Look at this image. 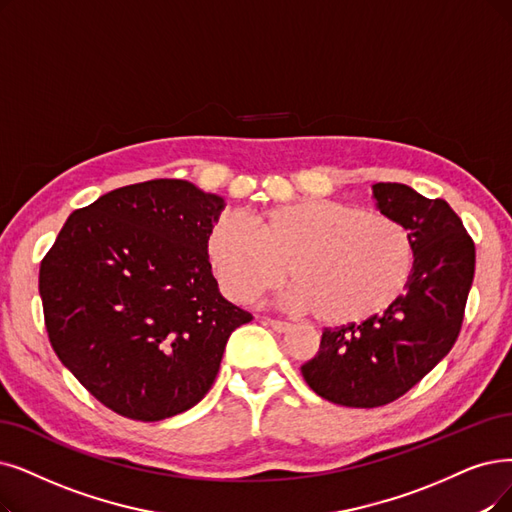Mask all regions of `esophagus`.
Segmentation results:
<instances>
[{"label":"esophagus","instance_id":"1","mask_svg":"<svg viewBox=\"0 0 512 512\" xmlns=\"http://www.w3.org/2000/svg\"><path fill=\"white\" fill-rule=\"evenodd\" d=\"M264 323H267L269 327H273V330H275V332H279V334L288 332L290 327H292V323H288V321H279V319H264Z\"/></svg>","mask_w":512,"mask_h":512}]
</instances>
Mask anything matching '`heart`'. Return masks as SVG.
Masks as SVG:
<instances>
[{
	"label": "heart",
	"instance_id": "heart-1",
	"mask_svg": "<svg viewBox=\"0 0 512 512\" xmlns=\"http://www.w3.org/2000/svg\"><path fill=\"white\" fill-rule=\"evenodd\" d=\"M206 254L222 292L237 302L275 290L290 273L285 304L325 325L378 317L416 269V243L399 220L330 199L283 203L252 222L220 214Z\"/></svg>",
	"mask_w": 512,
	"mask_h": 512
}]
</instances>
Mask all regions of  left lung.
I'll list each match as a JSON object with an SVG mask.
<instances>
[{
	"instance_id": "obj_1",
	"label": "left lung",
	"mask_w": 512,
	"mask_h": 512,
	"mask_svg": "<svg viewBox=\"0 0 512 512\" xmlns=\"http://www.w3.org/2000/svg\"><path fill=\"white\" fill-rule=\"evenodd\" d=\"M374 197L384 216L412 233L416 269L382 315L325 327L317 355L300 367L319 397L346 407L399 399L452 351L475 277V243L447 201L399 182H378Z\"/></svg>"
}]
</instances>
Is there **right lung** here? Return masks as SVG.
I'll list each match as a JSON object with an SVG mask.
<instances>
[{
    "mask_svg": "<svg viewBox=\"0 0 512 512\" xmlns=\"http://www.w3.org/2000/svg\"><path fill=\"white\" fill-rule=\"evenodd\" d=\"M224 199L187 180L121 187L75 210L39 267L54 353L115 414L157 422L212 388L233 330L206 235Z\"/></svg>",
    "mask_w": 512,
    "mask_h": 512,
    "instance_id": "add662e5",
    "label": "right lung"
}]
</instances>
